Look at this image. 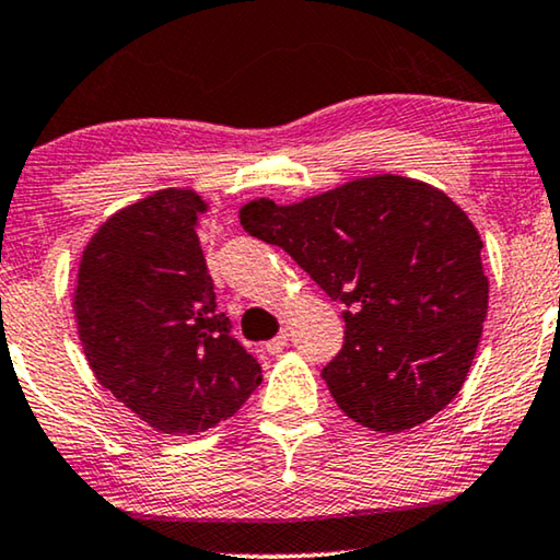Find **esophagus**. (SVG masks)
<instances>
[{"mask_svg":"<svg viewBox=\"0 0 560 560\" xmlns=\"http://www.w3.org/2000/svg\"><path fill=\"white\" fill-rule=\"evenodd\" d=\"M285 347H288V331H280L278 336H275V339L265 343V351H267V354H280V351Z\"/></svg>","mask_w":560,"mask_h":560,"instance_id":"obj_1","label":"esophagus"}]
</instances>
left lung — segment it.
<instances>
[{
  "label": "left lung",
  "mask_w": 560,
  "mask_h": 560,
  "mask_svg": "<svg viewBox=\"0 0 560 560\" xmlns=\"http://www.w3.org/2000/svg\"><path fill=\"white\" fill-rule=\"evenodd\" d=\"M240 221L347 305L343 347L320 377L354 423L400 433L454 400L489 301L481 236L462 206L385 173L290 206L255 198Z\"/></svg>",
  "instance_id": "8db88e82"
}]
</instances>
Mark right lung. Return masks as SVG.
Here are the masks:
<instances>
[{
  "instance_id": "right-lung-1",
  "label": "right lung",
  "mask_w": 560,
  "mask_h": 560,
  "mask_svg": "<svg viewBox=\"0 0 560 560\" xmlns=\"http://www.w3.org/2000/svg\"><path fill=\"white\" fill-rule=\"evenodd\" d=\"M203 211L196 190H158L106 219L79 265L73 313L89 366L160 433L209 431L262 382L217 311L196 234Z\"/></svg>"
}]
</instances>
